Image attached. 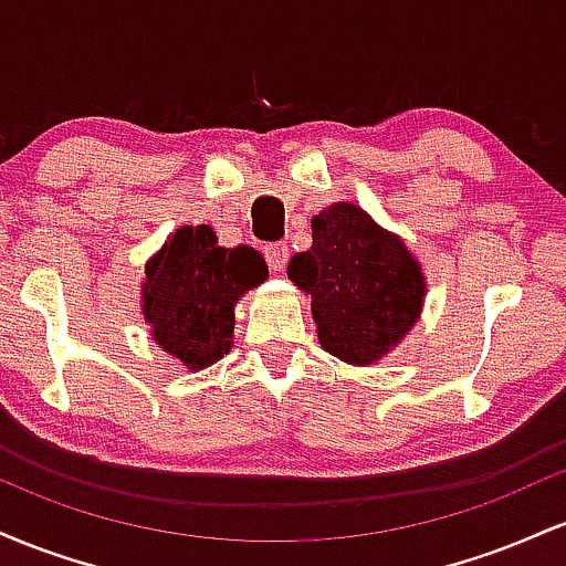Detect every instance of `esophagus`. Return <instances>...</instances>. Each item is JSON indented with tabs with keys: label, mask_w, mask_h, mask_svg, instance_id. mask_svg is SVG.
I'll return each instance as SVG.
<instances>
[{
	"label": "esophagus",
	"mask_w": 566,
	"mask_h": 566,
	"mask_svg": "<svg viewBox=\"0 0 566 566\" xmlns=\"http://www.w3.org/2000/svg\"><path fill=\"white\" fill-rule=\"evenodd\" d=\"M263 255H265V263H269V269L279 274V271L287 269V261H290V250L287 244H269L263 247Z\"/></svg>",
	"instance_id": "obj_1"
}]
</instances>
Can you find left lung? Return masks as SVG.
Listing matches in <instances>:
<instances>
[{
	"instance_id": "left-lung-1",
	"label": "left lung",
	"mask_w": 566,
	"mask_h": 566,
	"mask_svg": "<svg viewBox=\"0 0 566 566\" xmlns=\"http://www.w3.org/2000/svg\"><path fill=\"white\" fill-rule=\"evenodd\" d=\"M311 250L292 255L287 276L311 295L322 348L346 365H378L420 319L423 265L405 239L354 201L324 207L311 218Z\"/></svg>"
}]
</instances>
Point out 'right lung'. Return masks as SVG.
Segmentation results:
<instances>
[{"label":"right lung","instance_id":"add662e5","mask_svg":"<svg viewBox=\"0 0 566 566\" xmlns=\"http://www.w3.org/2000/svg\"><path fill=\"white\" fill-rule=\"evenodd\" d=\"M265 276L252 247L229 250L210 226H180L146 263L140 311L151 340L191 373L216 365L231 350L233 308Z\"/></svg>","mask_w":566,"mask_h":566}]
</instances>
